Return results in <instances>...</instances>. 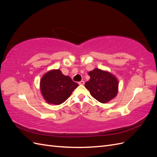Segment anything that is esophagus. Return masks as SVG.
Returning a JSON list of instances; mask_svg holds the SVG:
<instances>
[{"label": "esophagus", "instance_id": "esophagus-1", "mask_svg": "<svg viewBox=\"0 0 157 157\" xmlns=\"http://www.w3.org/2000/svg\"><path fill=\"white\" fill-rule=\"evenodd\" d=\"M78 84H80V85H83V84H84V81H83V80H81V81H80V82H78Z\"/></svg>", "mask_w": 157, "mask_h": 157}]
</instances>
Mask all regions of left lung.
Segmentation results:
<instances>
[{"mask_svg": "<svg viewBox=\"0 0 157 157\" xmlns=\"http://www.w3.org/2000/svg\"><path fill=\"white\" fill-rule=\"evenodd\" d=\"M88 75L90 79L85 83V87L96 100L105 103L117 96L118 82L115 76L99 69L90 71Z\"/></svg>", "mask_w": 157, "mask_h": 157, "instance_id": "8db88e82", "label": "left lung"}]
</instances>
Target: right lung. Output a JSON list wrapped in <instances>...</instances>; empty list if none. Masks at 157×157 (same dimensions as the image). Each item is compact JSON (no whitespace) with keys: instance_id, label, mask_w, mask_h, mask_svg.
I'll return each mask as SVG.
<instances>
[{"instance_id":"1","label":"right lung","mask_w":157,"mask_h":157,"mask_svg":"<svg viewBox=\"0 0 157 157\" xmlns=\"http://www.w3.org/2000/svg\"><path fill=\"white\" fill-rule=\"evenodd\" d=\"M78 86L69 76H65L59 69L46 73L40 80V90L48 103L59 105L63 103Z\"/></svg>"}]
</instances>
